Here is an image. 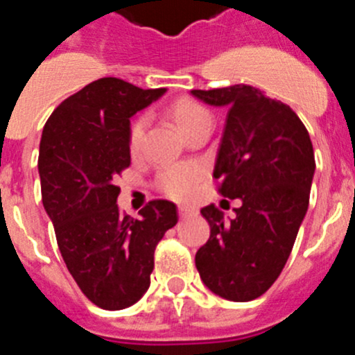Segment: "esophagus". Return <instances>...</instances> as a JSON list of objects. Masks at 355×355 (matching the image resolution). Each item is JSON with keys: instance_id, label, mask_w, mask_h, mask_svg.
Listing matches in <instances>:
<instances>
[{"instance_id": "obj_1", "label": "esophagus", "mask_w": 355, "mask_h": 355, "mask_svg": "<svg viewBox=\"0 0 355 355\" xmlns=\"http://www.w3.org/2000/svg\"><path fill=\"white\" fill-rule=\"evenodd\" d=\"M178 213H180V216L181 218H183V216H190V215H193V209L192 208H183V206H181V208H178Z\"/></svg>"}]
</instances>
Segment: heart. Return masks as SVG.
Instances as JSON below:
<instances>
[{
    "mask_svg": "<svg viewBox=\"0 0 355 355\" xmlns=\"http://www.w3.org/2000/svg\"><path fill=\"white\" fill-rule=\"evenodd\" d=\"M167 112L184 137H188L200 124L211 122V114L208 110L200 103L193 101V99H187V97L175 99L168 106ZM146 131L147 117L146 115H139L131 122L130 131H128V147H130L131 155H139L140 153ZM202 174H205L202 168L199 165H192V163L172 165V167L163 168L159 172L158 178H156V187H158L163 196L184 202V200H190L196 196V190L199 187L200 180H202Z\"/></svg>",
    "mask_w": 355,
    "mask_h": 355,
    "instance_id": "b5f03b06",
    "label": "heart"
}]
</instances>
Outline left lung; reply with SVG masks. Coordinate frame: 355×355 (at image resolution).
I'll list each match as a JSON object with an SVG mask.
<instances>
[{
  "label": "left lung",
  "instance_id": "obj_1",
  "mask_svg": "<svg viewBox=\"0 0 355 355\" xmlns=\"http://www.w3.org/2000/svg\"><path fill=\"white\" fill-rule=\"evenodd\" d=\"M192 94L227 108L213 178L220 180V196L241 200L231 220L215 205L200 209L209 238L197 250L196 266L213 293L249 302L275 283L290 258L309 206L313 144L299 115L256 87Z\"/></svg>",
  "mask_w": 355,
  "mask_h": 355
}]
</instances>
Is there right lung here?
<instances>
[{
  "label": "right lung",
  "mask_w": 355,
  "mask_h": 355,
  "mask_svg": "<svg viewBox=\"0 0 355 355\" xmlns=\"http://www.w3.org/2000/svg\"><path fill=\"white\" fill-rule=\"evenodd\" d=\"M163 92L119 78L96 80L56 106L40 139L42 205L62 258L85 297L108 311L142 299L156 245L178 222L171 200H150L139 218L117 206L115 180L131 163L130 117Z\"/></svg>",
  "instance_id": "right-lung-1"
}]
</instances>
